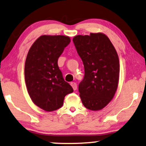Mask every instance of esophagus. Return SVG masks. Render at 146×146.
I'll return each instance as SVG.
<instances>
[{"instance_id": "1", "label": "esophagus", "mask_w": 146, "mask_h": 146, "mask_svg": "<svg viewBox=\"0 0 146 146\" xmlns=\"http://www.w3.org/2000/svg\"><path fill=\"white\" fill-rule=\"evenodd\" d=\"M70 84L72 86V87L73 88L74 90H76V89H77V84H76V82H71Z\"/></svg>"}]
</instances>
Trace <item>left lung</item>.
<instances>
[{"mask_svg": "<svg viewBox=\"0 0 146 146\" xmlns=\"http://www.w3.org/2000/svg\"><path fill=\"white\" fill-rule=\"evenodd\" d=\"M73 42L82 60L84 76L78 91L83 105L100 110L113 98L119 80L118 56L111 41L102 33L78 35Z\"/></svg>", "mask_w": 146, "mask_h": 146, "instance_id": "left-lung-1", "label": "left lung"}]
</instances>
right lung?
Instances as JSON below:
<instances>
[{
  "instance_id": "1",
  "label": "right lung",
  "mask_w": 146,
  "mask_h": 146,
  "mask_svg": "<svg viewBox=\"0 0 146 146\" xmlns=\"http://www.w3.org/2000/svg\"><path fill=\"white\" fill-rule=\"evenodd\" d=\"M70 42L65 36L43 35L28 52L25 78L28 92L35 104L44 110H56L73 88L64 79L58 59Z\"/></svg>"
}]
</instances>
